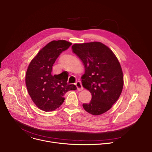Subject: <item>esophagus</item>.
I'll list each match as a JSON object with an SVG mask.
<instances>
[{
	"instance_id": "1",
	"label": "esophagus",
	"mask_w": 152,
	"mask_h": 152,
	"mask_svg": "<svg viewBox=\"0 0 152 152\" xmlns=\"http://www.w3.org/2000/svg\"><path fill=\"white\" fill-rule=\"evenodd\" d=\"M76 87H77V90H79V91H81V90H83V86H82L81 83H80V81L76 82Z\"/></svg>"
}]
</instances>
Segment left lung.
<instances>
[{
    "instance_id": "1",
    "label": "left lung",
    "mask_w": 152,
    "mask_h": 152,
    "mask_svg": "<svg viewBox=\"0 0 152 152\" xmlns=\"http://www.w3.org/2000/svg\"><path fill=\"white\" fill-rule=\"evenodd\" d=\"M72 49L83 62L85 73L81 77L82 84L92 96L90 102L83 106L91 114H102L122 93L124 76L120 64L112 50L100 42L75 44Z\"/></svg>"
}]
</instances>
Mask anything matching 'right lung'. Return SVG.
Masks as SVG:
<instances>
[{
	"mask_svg": "<svg viewBox=\"0 0 152 152\" xmlns=\"http://www.w3.org/2000/svg\"><path fill=\"white\" fill-rule=\"evenodd\" d=\"M72 44L65 40L49 42L39 50L27 69L26 84L28 93L36 106L46 112L59 107L65 100L64 95L77 89L75 85L68 84L66 73L51 75L56 59Z\"/></svg>",
	"mask_w": 152,
	"mask_h": 152,
	"instance_id": "obj_1",
	"label": "right lung"
}]
</instances>
